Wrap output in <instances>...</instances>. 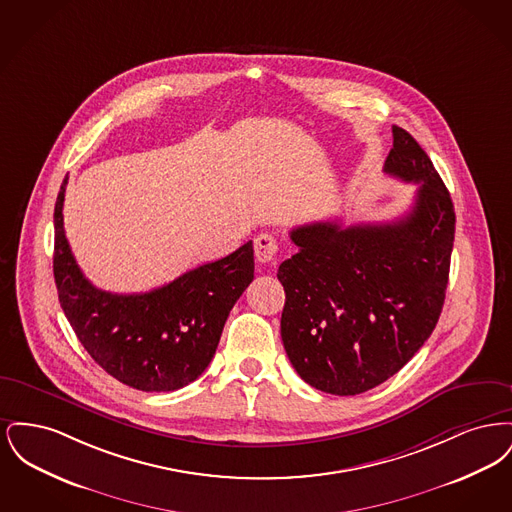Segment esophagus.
Segmentation results:
<instances>
[{
	"instance_id": "1",
	"label": "esophagus",
	"mask_w": 512,
	"mask_h": 512,
	"mask_svg": "<svg viewBox=\"0 0 512 512\" xmlns=\"http://www.w3.org/2000/svg\"><path fill=\"white\" fill-rule=\"evenodd\" d=\"M253 249H255V259L259 263H270L274 261L276 253H278V240L272 234H259L253 240Z\"/></svg>"
}]
</instances>
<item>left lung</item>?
<instances>
[{
  "mask_svg": "<svg viewBox=\"0 0 512 512\" xmlns=\"http://www.w3.org/2000/svg\"><path fill=\"white\" fill-rule=\"evenodd\" d=\"M384 172L418 184L393 222H313L290 232L299 251L278 268L282 341L313 388L357 395L413 359L438 324L455 240V209L413 136L393 126Z\"/></svg>",
  "mask_w": 512,
  "mask_h": 512,
  "instance_id": "8db88e82",
  "label": "left lung"
}]
</instances>
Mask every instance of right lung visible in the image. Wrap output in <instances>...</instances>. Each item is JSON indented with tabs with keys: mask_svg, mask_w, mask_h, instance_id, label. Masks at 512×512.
Returning a JSON list of instances; mask_svg holds the SVG:
<instances>
[{
	"mask_svg": "<svg viewBox=\"0 0 512 512\" xmlns=\"http://www.w3.org/2000/svg\"><path fill=\"white\" fill-rule=\"evenodd\" d=\"M67 180L53 213V276L76 338L107 374L134 390L188 386L211 363L226 318L253 280V244L151 292H103L82 274L65 236Z\"/></svg>",
	"mask_w": 512,
	"mask_h": 512,
	"instance_id": "add662e5",
	"label": "right lung"
}]
</instances>
